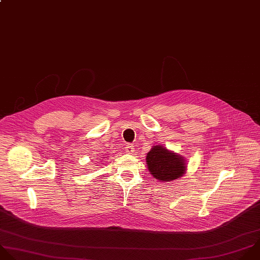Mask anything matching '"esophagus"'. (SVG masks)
Returning a JSON list of instances; mask_svg holds the SVG:
<instances>
[{"mask_svg":"<svg viewBox=\"0 0 260 260\" xmlns=\"http://www.w3.org/2000/svg\"><path fill=\"white\" fill-rule=\"evenodd\" d=\"M125 152L128 154H134L135 153V148L132 144H127L125 147Z\"/></svg>","mask_w":260,"mask_h":260,"instance_id":"34e87169","label":"esophagus"}]
</instances>
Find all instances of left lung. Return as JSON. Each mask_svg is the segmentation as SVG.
I'll return each instance as SVG.
<instances>
[{"mask_svg": "<svg viewBox=\"0 0 260 260\" xmlns=\"http://www.w3.org/2000/svg\"><path fill=\"white\" fill-rule=\"evenodd\" d=\"M146 161L151 175L159 182L176 181L186 174L185 158L161 145L152 147Z\"/></svg>", "mask_w": 260, "mask_h": 260, "instance_id": "8db88e82", "label": "left lung"}]
</instances>
